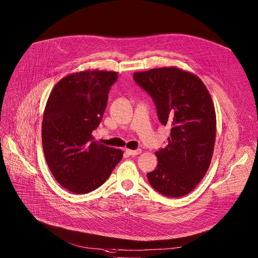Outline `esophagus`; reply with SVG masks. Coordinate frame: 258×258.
<instances>
[{
    "label": "esophagus",
    "instance_id": "34e87169",
    "mask_svg": "<svg viewBox=\"0 0 258 258\" xmlns=\"http://www.w3.org/2000/svg\"><path fill=\"white\" fill-rule=\"evenodd\" d=\"M126 152H127V154H130V156H138V154H140L142 152V150L141 149H136V150L126 149Z\"/></svg>",
    "mask_w": 258,
    "mask_h": 258
}]
</instances>
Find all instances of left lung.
<instances>
[{
    "label": "left lung",
    "instance_id": "1",
    "mask_svg": "<svg viewBox=\"0 0 258 258\" xmlns=\"http://www.w3.org/2000/svg\"><path fill=\"white\" fill-rule=\"evenodd\" d=\"M134 80L153 99L160 122L171 126L169 143L156 152L158 166L147 173L148 181L164 196H184L212 161L216 112L211 94L197 76L176 67L135 73Z\"/></svg>",
    "mask_w": 258,
    "mask_h": 258
}]
</instances>
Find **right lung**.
<instances>
[{"label": "right lung", "instance_id": "right-lung-1", "mask_svg": "<svg viewBox=\"0 0 258 258\" xmlns=\"http://www.w3.org/2000/svg\"><path fill=\"white\" fill-rule=\"evenodd\" d=\"M117 79L115 72L72 74L48 96L41 131L45 161L55 179L75 194L99 187L122 159V150L98 144L92 137Z\"/></svg>", "mask_w": 258, "mask_h": 258}]
</instances>
